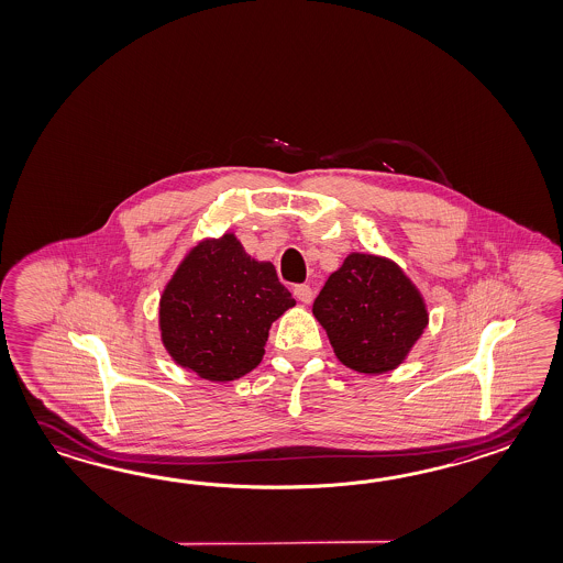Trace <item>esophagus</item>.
<instances>
[{
  "label": "esophagus",
  "mask_w": 563,
  "mask_h": 563,
  "mask_svg": "<svg viewBox=\"0 0 563 563\" xmlns=\"http://www.w3.org/2000/svg\"><path fill=\"white\" fill-rule=\"evenodd\" d=\"M292 295H295V299L309 305L312 300V288L309 285H297V287L292 288Z\"/></svg>",
  "instance_id": "obj_1"
}]
</instances>
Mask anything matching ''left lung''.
<instances>
[{
  "instance_id": "left-lung-1",
  "label": "left lung",
  "mask_w": 563,
  "mask_h": 563,
  "mask_svg": "<svg viewBox=\"0 0 563 563\" xmlns=\"http://www.w3.org/2000/svg\"><path fill=\"white\" fill-rule=\"evenodd\" d=\"M339 362L365 375L388 374L410 355L428 325L412 278L386 256L351 252L312 302Z\"/></svg>"
}]
</instances>
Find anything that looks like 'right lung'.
Here are the masks:
<instances>
[{
  "instance_id": "add662e5",
  "label": "right lung",
  "mask_w": 563,
  "mask_h": 563,
  "mask_svg": "<svg viewBox=\"0 0 563 563\" xmlns=\"http://www.w3.org/2000/svg\"><path fill=\"white\" fill-rule=\"evenodd\" d=\"M295 305L275 264L252 258L234 232L203 238L163 287V347L201 379L232 382L263 362L268 329Z\"/></svg>"
}]
</instances>
